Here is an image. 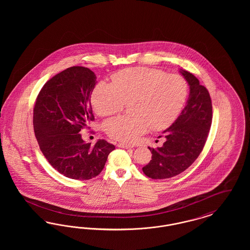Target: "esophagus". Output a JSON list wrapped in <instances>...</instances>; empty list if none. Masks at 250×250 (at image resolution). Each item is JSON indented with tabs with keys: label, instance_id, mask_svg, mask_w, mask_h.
Listing matches in <instances>:
<instances>
[{
	"label": "esophagus",
	"instance_id": "obj_1",
	"mask_svg": "<svg viewBox=\"0 0 250 250\" xmlns=\"http://www.w3.org/2000/svg\"><path fill=\"white\" fill-rule=\"evenodd\" d=\"M117 146L120 147V148H125V149H131V148L134 147V146L131 145V144H125V143H118Z\"/></svg>",
	"mask_w": 250,
	"mask_h": 250
}]
</instances>
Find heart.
Masks as SVG:
<instances>
[{
  "instance_id": "b5f03b06",
  "label": "heart",
  "mask_w": 250,
  "mask_h": 250,
  "mask_svg": "<svg viewBox=\"0 0 250 250\" xmlns=\"http://www.w3.org/2000/svg\"><path fill=\"white\" fill-rule=\"evenodd\" d=\"M113 83H100L92 94L95 113L107 117L129 105L132 115L109 120L107 135L122 143H130L149 128L160 131L168 127L184 107L188 85L177 74L148 67L127 68L112 76Z\"/></svg>"
}]
</instances>
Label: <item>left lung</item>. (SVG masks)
<instances>
[{
  "instance_id": "left-lung-1",
  "label": "left lung",
  "mask_w": 250,
  "mask_h": 250,
  "mask_svg": "<svg viewBox=\"0 0 250 250\" xmlns=\"http://www.w3.org/2000/svg\"><path fill=\"white\" fill-rule=\"evenodd\" d=\"M180 72L189 84V96L178 118L163 132V146L149 147L152 160L143 167L149 178H170L185 171L202 153L211 127L213 109L208 90L193 74Z\"/></svg>"
}]
</instances>
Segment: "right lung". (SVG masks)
Here are the masks:
<instances>
[{
	"mask_svg": "<svg viewBox=\"0 0 250 250\" xmlns=\"http://www.w3.org/2000/svg\"><path fill=\"white\" fill-rule=\"evenodd\" d=\"M95 73L72 66L52 77L42 87L34 107V129L48 163L68 178L89 180L104 168L113 144L99 140L86 143L81 131L94 121L91 95Z\"/></svg>",
	"mask_w": 250,
	"mask_h": 250,
	"instance_id": "right-lung-1",
	"label": "right lung"
}]
</instances>
